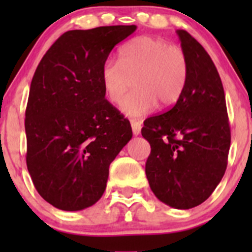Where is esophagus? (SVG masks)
<instances>
[{
  "mask_svg": "<svg viewBox=\"0 0 252 252\" xmlns=\"http://www.w3.org/2000/svg\"><path fill=\"white\" fill-rule=\"evenodd\" d=\"M130 124H131V130H133L134 135H139L141 131V122L136 121V119H131Z\"/></svg>",
  "mask_w": 252,
  "mask_h": 252,
  "instance_id": "34e87169",
  "label": "esophagus"
}]
</instances>
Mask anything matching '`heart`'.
Here are the masks:
<instances>
[{
  "mask_svg": "<svg viewBox=\"0 0 252 252\" xmlns=\"http://www.w3.org/2000/svg\"><path fill=\"white\" fill-rule=\"evenodd\" d=\"M184 52L158 37L138 36L119 51V61L107 60L101 67L103 90L112 102L123 98L134 78L135 90L121 103L129 117H141L158 107L177 102L187 80Z\"/></svg>",
  "mask_w": 252,
  "mask_h": 252,
  "instance_id": "heart-1",
  "label": "heart"
}]
</instances>
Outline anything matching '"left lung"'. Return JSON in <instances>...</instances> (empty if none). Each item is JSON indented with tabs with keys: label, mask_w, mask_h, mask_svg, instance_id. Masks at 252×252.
Here are the masks:
<instances>
[{
	"label": "left lung",
	"mask_w": 252,
	"mask_h": 252,
	"mask_svg": "<svg viewBox=\"0 0 252 252\" xmlns=\"http://www.w3.org/2000/svg\"><path fill=\"white\" fill-rule=\"evenodd\" d=\"M188 63L182 95L171 110L147 118L151 146L145 172L155 196L178 210L206 201L224 175L230 128L222 81L205 48L177 30Z\"/></svg>",
	"instance_id": "obj_1"
}]
</instances>
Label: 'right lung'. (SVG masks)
I'll list each match as a JSON object with an SVG mask.
<instances>
[{
    "mask_svg": "<svg viewBox=\"0 0 252 252\" xmlns=\"http://www.w3.org/2000/svg\"><path fill=\"white\" fill-rule=\"evenodd\" d=\"M136 25L69 30L37 65L25 111L27 166L48 204L80 211L105 192L108 169L133 136L105 98L101 67Z\"/></svg>",
    "mask_w": 252,
    "mask_h": 252,
    "instance_id": "1",
    "label": "right lung"
}]
</instances>
